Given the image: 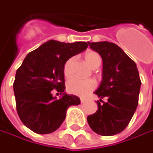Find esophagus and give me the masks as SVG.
<instances>
[{"instance_id": "esophagus-1", "label": "esophagus", "mask_w": 153, "mask_h": 153, "mask_svg": "<svg viewBox=\"0 0 153 153\" xmlns=\"http://www.w3.org/2000/svg\"><path fill=\"white\" fill-rule=\"evenodd\" d=\"M80 100H81V103H85L86 101H87V100L84 99V98H81V99H80Z\"/></svg>"}]
</instances>
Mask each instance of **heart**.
<instances>
[{
    "mask_svg": "<svg viewBox=\"0 0 153 153\" xmlns=\"http://www.w3.org/2000/svg\"><path fill=\"white\" fill-rule=\"evenodd\" d=\"M85 59L88 64L93 69L99 67L101 64V58L99 53L94 51H89L85 53ZM75 58L71 57L65 63L64 65V75L65 76H70L72 74V68ZM95 82L92 79H81L78 77H73L68 82L67 90L69 93L78 95V96H85L88 94L93 91L95 88Z\"/></svg>",
    "mask_w": 153,
    "mask_h": 153,
    "instance_id": "heart-1",
    "label": "heart"
}]
</instances>
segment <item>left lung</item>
Wrapping results in <instances>:
<instances>
[{
    "instance_id": "left-lung-1",
    "label": "left lung",
    "mask_w": 153,
    "mask_h": 153,
    "mask_svg": "<svg viewBox=\"0 0 153 153\" xmlns=\"http://www.w3.org/2000/svg\"><path fill=\"white\" fill-rule=\"evenodd\" d=\"M103 60L102 81L94 94L100 98L98 110L87 117L94 132L103 136L121 133L138 105L141 82L136 64L117 45L109 42H88ZM106 97V102L101 98Z\"/></svg>"
}]
</instances>
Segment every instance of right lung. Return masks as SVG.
Wrapping results in <instances>:
<instances>
[{
    "mask_svg": "<svg viewBox=\"0 0 153 153\" xmlns=\"http://www.w3.org/2000/svg\"><path fill=\"white\" fill-rule=\"evenodd\" d=\"M88 46L85 42L65 43L50 40L29 53L18 69L13 83L17 111L22 123L33 132H54L65 119L67 109L80 104L77 96L65 93L63 70L67 59ZM53 89L62 97H53Z\"/></svg>",
    "mask_w": 153,
    "mask_h": 153,
    "instance_id": "1",
    "label": "right lung"
}]
</instances>
